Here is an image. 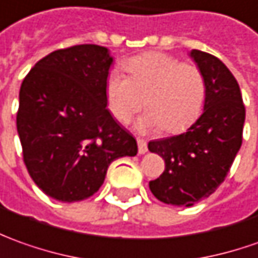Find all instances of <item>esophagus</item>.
Masks as SVG:
<instances>
[{
    "mask_svg": "<svg viewBox=\"0 0 258 258\" xmlns=\"http://www.w3.org/2000/svg\"><path fill=\"white\" fill-rule=\"evenodd\" d=\"M137 144H138V154H145L148 151L147 148V141L143 138H137Z\"/></svg>",
    "mask_w": 258,
    "mask_h": 258,
    "instance_id": "1",
    "label": "esophagus"
}]
</instances>
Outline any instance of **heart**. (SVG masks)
I'll list each match as a JSON object with an SVG mask.
<instances>
[{
    "label": "heart",
    "instance_id": "heart-1",
    "mask_svg": "<svg viewBox=\"0 0 258 258\" xmlns=\"http://www.w3.org/2000/svg\"><path fill=\"white\" fill-rule=\"evenodd\" d=\"M125 78L107 75V107L115 120L127 122L145 104L150 107L136 122L140 131L159 130L176 134L201 115L206 101V80L195 63L180 62L164 52H145L122 62ZM144 100H142V96Z\"/></svg>",
    "mask_w": 258,
    "mask_h": 258
}]
</instances>
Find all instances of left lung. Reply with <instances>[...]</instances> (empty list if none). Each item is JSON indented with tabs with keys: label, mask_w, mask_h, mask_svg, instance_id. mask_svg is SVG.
I'll use <instances>...</instances> for the list:
<instances>
[{
	"label": "left lung",
	"mask_w": 258,
	"mask_h": 258,
	"mask_svg": "<svg viewBox=\"0 0 258 258\" xmlns=\"http://www.w3.org/2000/svg\"><path fill=\"white\" fill-rule=\"evenodd\" d=\"M206 80L202 115L186 133L148 143L165 161V171L150 182L152 195L173 206H194L225 180L243 140L246 108L237 80L216 56L190 50Z\"/></svg>",
	"instance_id": "1"
}]
</instances>
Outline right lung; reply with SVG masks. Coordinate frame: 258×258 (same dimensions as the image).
I'll return each mask as SVG.
<instances>
[{
    "instance_id": "obj_1",
    "label": "right lung",
    "mask_w": 258,
    "mask_h": 258,
    "mask_svg": "<svg viewBox=\"0 0 258 258\" xmlns=\"http://www.w3.org/2000/svg\"><path fill=\"white\" fill-rule=\"evenodd\" d=\"M113 57L99 45L45 56L19 90L17 130L33 182L60 202H79L103 185L117 158L137 155V141L107 110Z\"/></svg>"
}]
</instances>
